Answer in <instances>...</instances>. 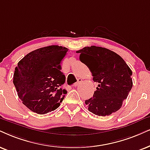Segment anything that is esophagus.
Returning a JSON list of instances; mask_svg holds the SVG:
<instances>
[{
  "label": "esophagus",
  "mask_w": 150,
  "mask_h": 150,
  "mask_svg": "<svg viewBox=\"0 0 150 150\" xmlns=\"http://www.w3.org/2000/svg\"><path fill=\"white\" fill-rule=\"evenodd\" d=\"M81 81H82V80H81V79L79 78L78 79H77V82L75 83V84L73 85V86H74V87H77V86H79V85H80V84H81Z\"/></svg>",
  "instance_id": "34e87169"
}]
</instances>
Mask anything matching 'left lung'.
Returning a JSON list of instances; mask_svg holds the SVG:
<instances>
[{"label": "left lung", "mask_w": 150, "mask_h": 150, "mask_svg": "<svg viewBox=\"0 0 150 150\" xmlns=\"http://www.w3.org/2000/svg\"><path fill=\"white\" fill-rule=\"evenodd\" d=\"M76 52L98 83L93 98L85 100L88 111L106 116L120 109L133 86L132 71L126 62L113 51L95 45Z\"/></svg>", "instance_id": "1"}]
</instances>
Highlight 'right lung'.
Wrapping results in <instances>:
<instances>
[{"mask_svg": "<svg viewBox=\"0 0 150 150\" xmlns=\"http://www.w3.org/2000/svg\"><path fill=\"white\" fill-rule=\"evenodd\" d=\"M68 48L50 45L26 54L15 68L13 83L18 98L33 112L45 114L59 107L67 91L61 64Z\"/></svg>", "mask_w": 150, "mask_h": 150, "instance_id": "obj_1", "label": "right lung"}]
</instances>
